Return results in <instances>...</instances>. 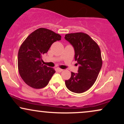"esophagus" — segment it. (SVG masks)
Instances as JSON below:
<instances>
[{
  "mask_svg": "<svg viewBox=\"0 0 124 124\" xmlns=\"http://www.w3.org/2000/svg\"><path fill=\"white\" fill-rule=\"evenodd\" d=\"M63 69H60V68H57V71H58V72H62V71H63Z\"/></svg>",
  "mask_w": 124,
  "mask_h": 124,
  "instance_id": "1",
  "label": "esophagus"
}]
</instances>
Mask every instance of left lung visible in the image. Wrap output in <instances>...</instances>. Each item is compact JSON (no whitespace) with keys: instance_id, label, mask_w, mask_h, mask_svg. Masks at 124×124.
Segmentation results:
<instances>
[{"instance_id":"obj_1","label":"left lung","mask_w":124,"mask_h":124,"mask_svg":"<svg viewBox=\"0 0 124 124\" xmlns=\"http://www.w3.org/2000/svg\"><path fill=\"white\" fill-rule=\"evenodd\" d=\"M65 39L73 47L75 60L79 65L78 72H71L70 78L65 80V85L73 93H83L93 86L101 70L100 49L89 35L83 32L68 34Z\"/></svg>"}]
</instances>
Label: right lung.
Segmentation results:
<instances>
[{
	"mask_svg": "<svg viewBox=\"0 0 124 124\" xmlns=\"http://www.w3.org/2000/svg\"><path fill=\"white\" fill-rule=\"evenodd\" d=\"M61 39L58 34L40 28L30 34L21 44L18 52V69L27 85L34 89L48 85L55 70L42 64V56L54 42Z\"/></svg>",
	"mask_w": 124,
	"mask_h": 124,
	"instance_id": "obj_1",
	"label": "right lung"
}]
</instances>
